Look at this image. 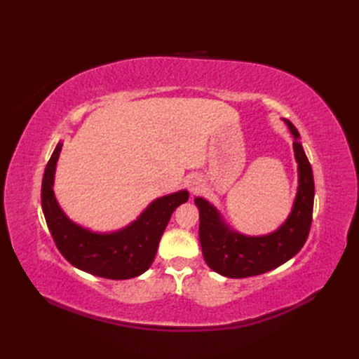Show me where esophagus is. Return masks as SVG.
Returning a JSON list of instances; mask_svg holds the SVG:
<instances>
[{
  "label": "esophagus",
  "mask_w": 359,
  "mask_h": 359,
  "mask_svg": "<svg viewBox=\"0 0 359 359\" xmlns=\"http://www.w3.org/2000/svg\"><path fill=\"white\" fill-rule=\"evenodd\" d=\"M202 187H203L202 179L197 177V175H194V177L189 179V182H188V188H189V191H191V194L199 193L201 189H202Z\"/></svg>",
  "instance_id": "34e87169"
}]
</instances>
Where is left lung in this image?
<instances>
[{"label": "left lung", "mask_w": 359, "mask_h": 359, "mask_svg": "<svg viewBox=\"0 0 359 359\" xmlns=\"http://www.w3.org/2000/svg\"><path fill=\"white\" fill-rule=\"evenodd\" d=\"M293 135L297 163V191L285 222L262 236H247L233 230L219 210L203 197H196L199 208V239L205 262L212 271L226 278H250L278 269L299 253L307 241L313 215V171L299 142V133L284 118Z\"/></svg>", "instance_id": "8db88e82"}]
</instances>
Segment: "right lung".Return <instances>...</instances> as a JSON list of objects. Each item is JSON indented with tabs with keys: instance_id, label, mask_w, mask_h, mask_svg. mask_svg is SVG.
<instances>
[{
	"instance_id": "1",
	"label": "right lung",
	"mask_w": 359,
	"mask_h": 359,
	"mask_svg": "<svg viewBox=\"0 0 359 359\" xmlns=\"http://www.w3.org/2000/svg\"><path fill=\"white\" fill-rule=\"evenodd\" d=\"M63 142L53 149L41 184V207L55 245L79 270L106 279H131L154 261L160 238L179 205L188 201L187 189L152 201L134 222L117 231L98 233L75 224L65 215L53 193L57 162Z\"/></svg>"
}]
</instances>
